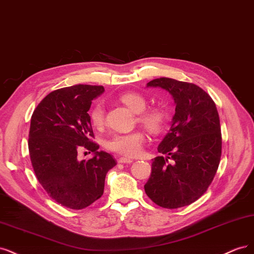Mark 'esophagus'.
I'll list each match as a JSON object with an SVG mask.
<instances>
[{
    "mask_svg": "<svg viewBox=\"0 0 254 254\" xmlns=\"http://www.w3.org/2000/svg\"><path fill=\"white\" fill-rule=\"evenodd\" d=\"M133 161H134L133 159L126 158V157H121V158L118 159V162H119V163H130V162H133Z\"/></svg>",
    "mask_w": 254,
    "mask_h": 254,
    "instance_id": "1",
    "label": "esophagus"
}]
</instances>
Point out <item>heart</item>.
Listing matches in <instances>:
<instances>
[{"label":"heart","instance_id":"b5f03b06","mask_svg":"<svg viewBox=\"0 0 254 254\" xmlns=\"http://www.w3.org/2000/svg\"><path fill=\"white\" fill-rule=\"evenodd\" d=\"M120 101L125 103L134 113H139L138 120L140 124L152 133H158L166 124L167 114L161 108H151L144 110L146 99L135 92L126 93L120 96ZM92 125L95 127H101L104 124V106L102 103H96L89 113ZM145 136L141 130L127 134L114 135L106 143V148L110 151L127 157L138 156L142 151Z\"/></svg>","mask_w":254,"mask_h":254}]
</instances>
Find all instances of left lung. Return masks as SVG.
Masks as SVG:
<instances>
[{"label":"left lung","instance_id":"obj_1","mask_svg":"<svg viewBox=\"0 0 254 254\" xmlns=\"http://www.w3.org/2000/svg\"><path fill=\"white\" fill-rule=\"evenodd\" d=\"M173 97L175 115L158 145L166 157L153 159L144 191L159 207L177 209L197 200L208 190L222 156V133L216 105L199 86L171 78L146 84Z\"/></svg>","mask_w":254,"mask_h":254}]
</instances>
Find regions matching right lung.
<instances>
[{
    "instance_id": "1",
    "label": "right lung",
    "mask_w": 254,
    "mask_h": 254,
    "mask_svg": "<svg viewBox=\"0 0 254 254\" xmlns=\"http://www.w3.org/2000/svg\"><path fill=\"white\" fill-rule=\"evenodd\" d=\"M101 85L77 84L48 94L32 113L28 150L35 174L47 194L62 206L81 210L99 199L106 173L117 163L100 151L88 110L102 94ZM80 149L94 157L79 162Z\"/></svg>"
}]
</instances>
